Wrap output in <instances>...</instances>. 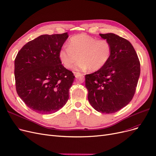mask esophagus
I'll use <instances>...</instances> for the list:
<instances>
[{"label":"esophagus","mask_w":156,"mask_h":156,"mask_svg":"<svg viewBox=\"0 0 156 156\" xmlns=\"http://www.w3.org/2000/svg\"><path fill=\"white\" fill-rule=\"evenodd\" d=\"M73 73H74L75 77H78L79 76H83V73H80L79 72H75Z\"/></svg>","instance_id":"1"}]
</instances>
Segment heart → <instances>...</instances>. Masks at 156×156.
Here are the masks:
<instances>
[{"instance_id": "b5f03b06", "label": "heart", "mask_w": 156, "mask_h": 156, "mask_svg": "<svg viewBox=\"0 0 156 156\" xmlns=\"http://www.w3.org/2000/svg\"><path fill=\"white\" fill-rule=\"evenodd\" d=\"M113 47L106 39L97 40L86 34L75 35L70 38L68 46L62 47L59 58L65 68L70 69L77 61L79 70L89 68L91 72L101 70L109 61Z\"/></svg>"}]
</instances>
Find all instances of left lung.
<instances>
[{
	"label": "left lung",
	"mask_w": 156,
	"mask_h": 156,
	"mask_svg": "<svg viewBox=\"0 0 156 156\" xmlns=\"http://www.w3.org/2000/svg\"><path fill=\"white\" fill-rule=\"evenodd\" d=\"M110 41L111 57L101 70L85 76V86L92 107L113 113L132 101L140 75V62L128 40L113 33L100 34Z\"/></svg>",
	"instance_id": "1"
}]
</instances>
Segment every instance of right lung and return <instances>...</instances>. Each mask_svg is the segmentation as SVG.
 Returning <instances> with one entry per match:
<instances>
[{"label":"right lung","instance_id":"1","mask_svg":"<svg viewBox=\"0 0 156 156\" xmlns=\"http://www.w3.org/2000/svg\"><path fill=\"white\" fill-rule=\"evenodd\" d=\"M68 36L67 33L41 35L27 43L16 55V92L27 106L36 113H55L69 98L75 76L59 58Z\"/></svg>","mask_w":156,"mask_h":156}]
</instances>
